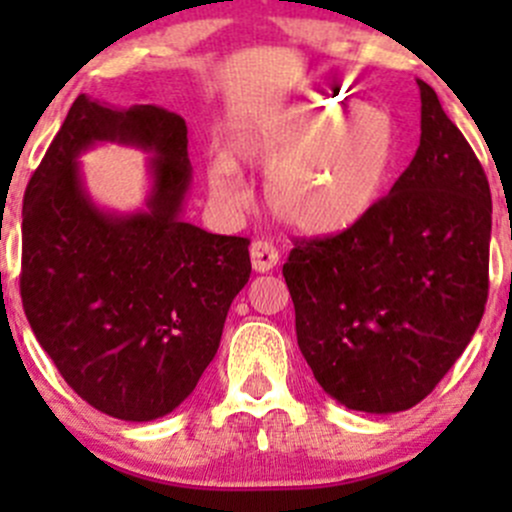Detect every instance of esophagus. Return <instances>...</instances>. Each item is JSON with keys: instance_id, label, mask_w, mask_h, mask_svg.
I'll return each mask as SVG.
<instances>
[{"instance_id": "1", "label": "esophagus", "mask_w": 512, "mask_h": 512, "mask_svg": "<svg viewBox=\"0 0 512 512\" xmlns=\"http://www.w3.org/2000/svg\"><path fill=\"white\" fill-rule=\"evenodd\" d=\"M250 260L255 272H270L275 270L277 262H280V252H277V247L272 245V242L255 240L250 247Z\"/></svg>"}]
</instances>
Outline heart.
<instances>
[{"label": "heart", "mask_w": 512, "mask_h": 512, "mask_svg": "<svg viewBox=\"0 0 512 512\" xmlns=\"http://www.w3.org/2000/svg\"><path fill=\"white\" fill-rule=\"evenodd\" d=\"M304 138L294 146L275 133L237 138L240 163L265 170L267 205L277 220L302 235H337L366 218L384 198L399 158L396 123L384 108L354 98L307 101L289 113ZM210 193L242 205L245 180L232 160H215Z\"/></svg>", "instance_id": "obj_1"}]
</instances>
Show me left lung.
I'll list each match as a JSON object with an SVG mask.
<instances>
[{
	"instance_id": "8db88e82",
	"label": "left lung",
	"mask_w": 512,
	"mask_h": 512,
	"mask_svg": "<svg viewBox=\"0 0 512 512\" xmlns=\"http://www.w3.org/2000/svg\"><path fill=\"white\" fill-rule=\"evenodd\" d=\"M418 91L421 143L389 195L339 235L294 242L282 267L314 379L366 414L426 399L488 299V178L436 91Z\"/></svg>"
}]
</instances>
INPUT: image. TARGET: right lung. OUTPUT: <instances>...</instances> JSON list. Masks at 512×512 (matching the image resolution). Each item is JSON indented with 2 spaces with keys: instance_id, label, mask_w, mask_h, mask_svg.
<instances>
[{
  "instance_id": "obj_1",
  "label": "right lung",
  "mask_w": 512,
  "mask_h": 512,
  "mask_svg": "<svg viewBox=\"0 0 512 512\" xmlns=\"http://www.w3.org/2000/svg\"><path fill=\"white\" fill-rule=\"evenodd\" d=\"M96 142L152 153L146 209L111 214L90 200L78 156ZM190 180L178 113L81 94L24 193V314L66 384L121 421H153L193 394L250 280L247 237L180 218Z\"/></svg>"
}]
</instances>
